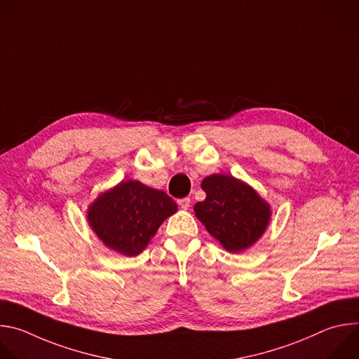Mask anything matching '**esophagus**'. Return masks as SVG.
<instances>
[{"mask_svg":"<svg viewBox=\"0 0 359 359\" xmlns=\"http://www.w3.org/2000/svg\"><path fill=\"white\" fill-rule=\"evenodd\" d=\"M177 203H179V206H180L183 210H187V209L190 208V198H189V197L180 198Z\"/></svg>","mask_w":359,"mask_h":359,"instance_id":"1","label":"esophagus"}]
</instances>
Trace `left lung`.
Returning a JSON list of instances; mask_svg holds the SVG:
<instances>
[{
	"mask_svg": "<svg viewBox=\"0 0 359 359\" xmlns=\"http://www.w3.org/2000/svg\"><path fill=\"white\" fill-rule=\"evenodd\" d=\"M201 189L206 198L194 204L196 217L230 252L251 247L266 231L270 204L247 183L229 176L204 177Z\"/></svg>",
	"mask_w": 359,
	"mask_h": 359,
	"instance_id": "left-lung-1",
	"label": "left lung"
}]
</instances>
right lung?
<instances>
[{"mask_svg":"<svg viewBox=\"0 0 359 359\" xmlns=\"http://www.w3.org/2000/svg\"><path fill=\"white\" fill-rule=\"evenodd\" d=\"M177 212L165 191L126 180L99 194L88 209V223L107 247L135 257L161 224Z\"/></svg>","mask_w":359,"mask_h":359,"instance_id":"1","label":"right lung"}]
</instances>
